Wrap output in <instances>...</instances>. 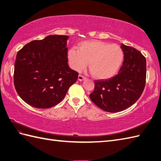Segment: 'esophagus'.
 I'll return each mask as SVG.
<instances>
[{
  "label": "esophagus",
  "instance_id": "34e87169",
  "mask_svg": "<svg viewBox=\"0 0 161 161\" xmlns=\"http://www.w3.org/2000/svg\"><path fill=\"white\" fill-rule=\"evenodd\" d=\"M78 80H79V81H83V80L86 79V78L85 76H82V75H78Z\"/></svg>",
  "mask_w": 161,
  "mask_h": 161
}]
</instances>
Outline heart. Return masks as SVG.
Instances as JSON below:
<instances>
[{
    "label": "heart",
    "mask_w": 161,
    "mask_h": 161,
    "mask_svg": "<svg viewBox=\"0 0 161 161\" xmlns=\"http://www.w3.org/2000/svg\"><path fill=\"white\" fill-rule=\"evenodd\" d=\"M68 58L70 67L80 71L87 65L93 76L98 79H108L118 71L124 59L123 51L117 44L98 40L85 41L78 50H68Z\"/></svg>",
    "instance_id": "obj_1"
}]
</instances>
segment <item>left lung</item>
Listing matches in <instances>:
<instances>
[{"instance_id":"left-lung-1","label":"left lung","mask_w":161,"mask_h":161,"mask_svg":"<svg viewBox=\"0 0 161 161\" xmlns=\"http://www.w3.org/2000/svg\"><path fill=\"white\" fill-rule=\"evenodd\" d=\"M124 59L118 74L107 80H96L90 99L104 111L116 113L130 107L142 95L146 85V60L139 51L121 45Z\"/></svg>"}]
</instances>
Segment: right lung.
<instances>
[{
    "label": "right lung",
    "mask_w": 161,
    "mask_h": 161,
    "mask_svg": "<svg viewBox=\"0 0 161 161\" xmlns=\"http://www.w3.org/2000/svg\"><path fill=\"white\" fill-rule=\"evenodd\" d=\"M68 35H50L18 51L14 85L19 97L38 108L54 107L64 98L78 74L68 64Z\"/></svg>",
    "instance_id": "1"
}]
</instances>
